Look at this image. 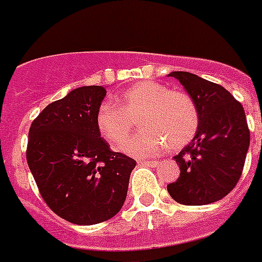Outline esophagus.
<instances>
[{
    "label": "esophagus",
    "mask_w": 262,
    "mask_h": 262,
    "mask_svg": "<svg viewBox=\"0 0 262 262\" xmlns=\"http://www.w3.org/2000/svg\"><path fill=\"white\" fill-rule=\"evenodd\" d=\"M138 163H140V164L148 165V167H157V165H159V161L156 160H140Z\"/></svg>",
    "instance_id": "34e87169"
}]
</instances>
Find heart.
<instances>
[{
	"label": "heart",
	"mask_w": 262,
	"mask_h": 262,
	"mask_svg": "<svg viewBox=\"0 0 262 262\" xmlns=\"http://www.w3.org/2000/svg\"><path fill=\"white\" fill-rule=\"evenodd\" d=\"M114 103H102L95 114L98 133L112 148L126 140L138 117L142 129L127 140L122 150L133 157H149L187 145L199 126L196 103L187 93L169 90L161 83H136L114 97Z\"/></svg>",
	"instance_id": "obj_1"
}]
</instances>
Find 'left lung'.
Wrapping results in <instances>:
<instances>
[{
  "label": "left lung",
  "instance_id": "8db88e82",
  "mask_svg": "<svg viewBox=\"0 0 262 262\" xmlns=\"http://www.w3.org/2000/svg\"><path fill=\"white\" fill-rule=\"evenodd\" d=\"M196 103L199 126L192 141L173 159L178 180L168 184L173 201L203 206L221 201L241 178L250 142L244 107L221 84L184 71L169 74Z\"/></svg>",
  "mask_w": 262,
  "mask_h": 262
}]
</instances>
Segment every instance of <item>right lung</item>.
<instances>
[{
	"label": "right lung",
	"mask_w": 262,
	"mask_h": 262,
	"mask_svg": "<svg viewBox=\"0 0 262 262\" xmlns=\"http://www.w3.org/2000/svg\"><path fill=\"white\" fill-rule=\"evenodd\" d=\"M105 87L70 91L36 117L27 161L48 207L75 225H95L116 215L126 199L136 161L113 152L101 138L95 114Z\"/></svg>",
	"instance_id": "right-lung-1"
}]
</instances>
